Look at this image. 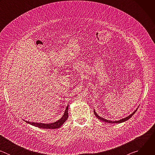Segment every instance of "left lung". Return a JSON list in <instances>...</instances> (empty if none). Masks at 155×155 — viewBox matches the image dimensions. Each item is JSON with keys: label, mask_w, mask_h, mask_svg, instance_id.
Wrapping results in <instances>:
<instances>
[{"label": "left lung", "mask_w": 155, "mask_h": 155, "mask_svg": "<svg viewBox=\"0 0 155 155\" xmlns=\"http://www.w3.org/2000/svg\"><path fill=\"white\" fill-rule=\"evenodd\" d=\"M137 108L135 110V111L132 113V114H131L130 115H129L128 117H126V118H123V119H121V120H118V121H110V120H106V119H104V118H102V117H99L97 114H96V112H95V110H94V115H95V116L98 118V119H99V120H102V121H105V122H107V123H123V122H124V121H127V120H128L129 118H130V117H132V116L135 113H136V112L137 111Z\"/></svg>", "instance_id": "8db88e82"}]
</instances>
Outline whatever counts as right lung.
<instances>
[{
  "instance_id": "right-lung-1",
  "label": "right lung",
  "mask_w": 155,
  "mask_h": 155,
  "mask_svg": "<svg viewBox=\"0 0 155 155\" xmlns=\"http://www.w3.org/2000/svg\"><path fill=\"white\" fill-rule=\"evenodd\" d=\"M68 107L69 105H68V107H66L65 112L63 115V116L61 118H60L58 121L54 122V123H48V124H45V123H34V122H29V121H25L26 123L34 126L35 127H38L40 128H42V129H57L59 128V127H61L64 123L67 120L69 115H68Z\"/></svg>"
}]
</instances>
